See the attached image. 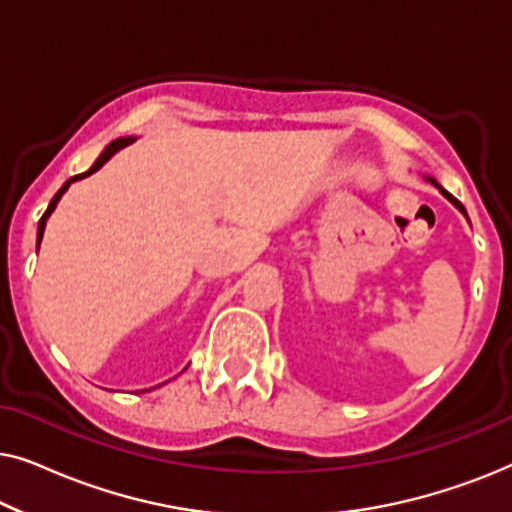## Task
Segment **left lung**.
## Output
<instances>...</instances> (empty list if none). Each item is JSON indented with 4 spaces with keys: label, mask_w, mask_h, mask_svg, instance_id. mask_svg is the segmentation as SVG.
<instances>
[{
    "label": "left lung",
    "mask_w": 512,
    "mask_h": 512,
    "mask_svg": "<svg viewBox=\"0 0 512 512\" xmlns=\"http://www.w3.org/2000/svg\"><path fill=\"white\" fill-rule=\"evenodd\" d=\"M431 181H433V179H431ZM433 184H436V181H433ZM436 186H438V184H436ZM438 188H440V186H438ZM440 191H443V188H440ZM443 195H445V198H447V200H450V202H454V205H457V207L461 209V212H464V214H466V209H464V205H461V202H459L457 198H454V195H450V193H447V191H443Z\"/></svg>",
    "instance_id": "obj_1"
}]
</instances>
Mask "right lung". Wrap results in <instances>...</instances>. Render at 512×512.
<instances>
[{
	"mask_svg": "<svg viewBox=\"0 0 512 512\" xmlns=\"http://www.w3.org/2000/svg\"><path fill=\"white\" fill-rule=\"evenodd\" d=\"M130 142H132V139H116V142H111V144L107 146V149H104V153H102V156L95 160V165H93V167H90V170H88V172H83V174H76V177H72V179H69V181H67V184H65V186H62L58 193H55V195H53L51 205H48V209H46V212H44V216H41V219H39V233H37V244L41 242V237H44L46 219H48V216H51V212H53V209H55V205H58L60 195L67 191V186H69V184H72V181H76V179H83V177H88V174H93V172H97V170H100V167H102L104 163H107V160H109L111 156H114V153H116V151H121V149H123V146H128Z\"/></svg>",
	"mask_w": 512,
	"mask_h": 512,
	"instance_id": "1",
	"label": "right lung"
}]
</instances>
